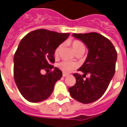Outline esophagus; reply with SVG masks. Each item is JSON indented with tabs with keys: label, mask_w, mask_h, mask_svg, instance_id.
I'll list each match as a JSON object with an SVG mask.
<instances>
[{
	"label": "esophagus",
	"mask_w": 127,
	"mask_h": 127,
	"mask_svg": "<svg viewBox=\"0 0 127 127\" xmlns=\"http://www.w3.org/2000/svg\"><path fill=\"white\" fill-rule=\"evenodd\" d=\"M68 76V74H66V73H63V77H65V76Z\"/></svg>",
	"instance_id": "esophagus-1"
}]
</instances>
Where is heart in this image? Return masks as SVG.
<instances>
[{"instance_id":"1","label":"heart","mask_w":127,"mask_h":127,"mask_svg":"<svg viewBox=\"0 0 127 127\" xmlns=\"http://www.w3.org/2000/svg\"><path fill=\"white\" fill-rule=\"evenodd\" d=\"M71 45H72V47H73V49L74 50V51L76 53H78L79 51H82V50H85V47L84 45L82 42H80V41H77V40H75L74 41L72 42L71 43ZM61 48H62V45H60L59 46L57 47L55 50V56H58L59 55V53L60 52V50H61ZM58 67L60 68L62 71H63L65 73H69L71 71H72L73 69H75L76 67H77V65L74 62H69V61H66V60H64V61H62L61 62L58 64Z\"/></svg>"}]
</instances>
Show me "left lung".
I'll use <instances>...</instances> for the list:
<instances>
[{
	"mask_svg": "<svg viewBox=\"0 0 127 127\" xmlns=\"http://www.w3.org/2000/svg\"><path fill=\"white\" fill-rule=\"evenodd\" d=\"M72 36L86 45L87 58L78 70L90 78L84 80L81 75L74 74L75 85L69 88L71 96L80 102L88 104L102 96L115 72L117 53L110 40L99 33H74Z\"/></svg>",
	"mask_w": 127,
	"mask_h": 127,
	"instance_id": "obj_1",
	"label": "left lung"
}]
</instances>
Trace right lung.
I'll return each instance as SVG.
<instances>
[{
    "label": "right lung",
    "instance_id": "add662e5",
    "mask_svg": "<svg viewBox=\"0 0 127 127\" xmlns=\"http://www.w3.org/2000/svg\"><path fill=\"white\" fill-rule=\"evenodd\" d=\"M45 29L31 31L21 39L14 56V79L20 93L27 100L39 102L53 92L62 72L51 64L55 62V50L69 37ZM53 71L45 75L42 69Z\"/></svg>",
    "mask_w": 127,
    "mask_h": 127
}]
</instances>
